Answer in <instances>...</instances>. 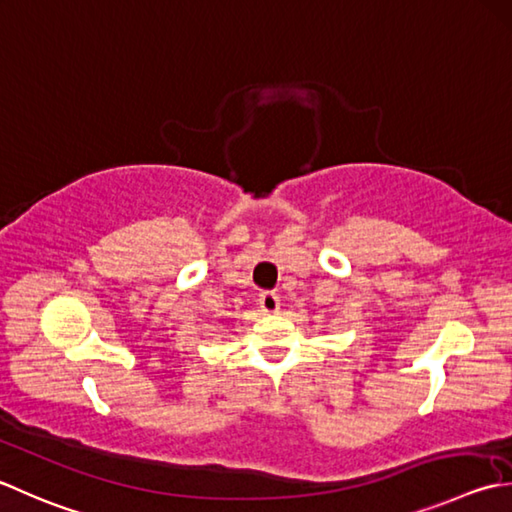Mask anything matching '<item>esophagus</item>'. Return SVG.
<instances>
[{"label":"esophagus","mask_w":512,"mask_h":512,"mask_svg":"<svg viewBox=\"0 0 512 512\" xmlns=\"http://www.w3.org/2000/svg\"><path fill=\"white\" fill-rule=\"evenodd\" d=\"M259 308L264 310V313L273 315L279 310V295L273 293V290H264L262 295H259Z\"/></svg>","instance_id":"obj_1"}]
</instances>
